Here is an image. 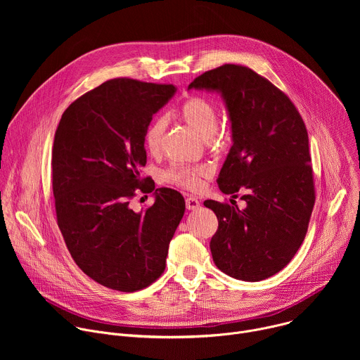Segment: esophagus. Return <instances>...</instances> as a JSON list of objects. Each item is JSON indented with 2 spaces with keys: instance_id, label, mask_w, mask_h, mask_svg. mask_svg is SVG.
<instances>
[{
  "instance_id": "esophagus-1",
  "label": "esophagus",
  "mask_w": 360,
  "mask_h": 360,
  "mask_svg": "<svg viewBox=\"0 0 360 360\" xmlns=\"http://www.w3.org/2000/svg\"><path fill=\"white\" fill-rule=\"evenodd\" d=\"M185 202H186V210L188 211H196L199 208V205H200V202L195 196H188L185 199Z\"/></svg>"
}]
</instances>
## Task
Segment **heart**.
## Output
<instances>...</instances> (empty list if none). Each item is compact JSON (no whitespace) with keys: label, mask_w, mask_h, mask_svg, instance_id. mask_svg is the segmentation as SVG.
Listing matches in <instances>:
<instances>
[{"label":"heart","mask_w":360,"mask_h":360,"mask_svg":"<svg viewBox=\"0 0 360 360\" xmlns=\"http://www.w3.org/2000/svg\"><path fill=\"white\" fill-rule=\"evenodd\" d=\"M181 120L205 141L211 139L218 128V111L212 102L205 98L192 96L179 110ZM168 121L164 117L153 120L145 132V145L150 153H158L162 149ZM212 174V168L207 164L198 167H174L165 175L167 181L196 191L202 186V178Z\"/></svg>","instance_id":"b5f03b06"}]
</instances>
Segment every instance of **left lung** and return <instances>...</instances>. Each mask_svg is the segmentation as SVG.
Wrapping results in <instances>:
<instances>
[{"label": "left lung", "instance_id": "8db88e82", "mask_svg": "<svg viewBox=\"0 0 360 360\" xmlns=\"http://www.w3.org/2000/svg\"><path fill=\"white\" fill-rule=\"evenodd\" d=\"M188 89L221 95L232 146L219 189L242 191L246 208L212 199L218 218L211 239L215 265L226 275L258 282L283 269L300 248L315 203L306 127L292 101L246 67L226 64L195 78Z\"/></svg>", "mask_w": 360, "mask_h": 360}]
</instances>
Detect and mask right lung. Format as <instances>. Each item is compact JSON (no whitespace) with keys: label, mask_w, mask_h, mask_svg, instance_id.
Listing matches in <instances>:
<instances>
[{"label":"right lung","mask_w":360,"mask_h":360,"mask_svg":"<svg viewBox=\"0 0 360 360\" xmlns=\"http://www.w3.org/2000/svg\"><path fill=\"white\" fill-rule=\"evenodd\" d=\"M176 86L115 78L84 94L65 110L53 146L57 221L81 271L95 282L135 292L165 269L169 242L184 217V196L158 188L156 202L135 213L129 199L151 191L145 132Z\"/></svg>","instance_id":"1"}]
</instances>
